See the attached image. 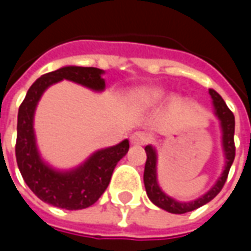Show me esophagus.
Here are the masks:
<instances>
[{
	"label": "esophagus",
	"mask_w": 251,
	"mask_h": 251,
	"mask_svg": "<svg viewBox=\"0 0 251 251\" xmlns=\"http://www.w3.org/2000/svg\"><path fill=\"white\" fill-rule=\"evenodd\" d=\"M149 141V136L145 131H134L130 136V142L133 145H145Z\"/></svg>",
	"instance_id": "1"
}]
</instances>
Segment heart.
Instances as JSON below:
<instances>
[{
  "mask_svg": "<svg viewBox=\"0 0 251 251\" xmlns=\"http://www.w3.org/2000/svg\"><path fill=\"white\" fill-rule=\"evenodd\" d=\"M164 97V90L161 87H156V86H147L140 90H137L134 99L136 102L142 107H149L156 104L160 99Z\"/></svg>",
  "mask_w": 251,
  "mask_h": 251,
  "instance_id": "heart-1",
  "label": "heart"
}]
</instances>
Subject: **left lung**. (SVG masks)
<instances>
[{
  "instance_id": "8db88e82",
  "label": "left lung",
  "mask_w": 251,
  "mask_h": 251,
  "mask_svg": "<svg viewBox=\"0 0 251 251\" xmlns=\"http://www.w3.org/2000/svg\"><path fill=\"white\" fill-rule=\"evenodd\" d=\"M208 93L212 99L214 106V114L219 120L222 131V149L225 154V167L222 171L221 176L218 177L215 184L212 185L205 194L199 196L198 199L191 201H179V200L171 198L160 188L157 181V152L152 145L145 147L147 152V163H145V171H144V184L147 189L148 198L151 199L153 204H156L160 208L168 211L171 214H185L189 211H194L201 205L207 204L208 201L215 198L221 192L223 185L226 183L227 175L231 168L232 161L235 157V145H234V130H235V118L230 109L227 107L226 102L223 100L219 94L215 90L210 88Z\"/></svg>"
}]
</instances>
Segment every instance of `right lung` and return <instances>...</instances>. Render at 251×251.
<instances>
[{"instance_id":"1","label":"right lung","mask_w":251,"mask_h":251,"mask_svg":"<svg viewBox=\"0 0 251 251\" xmlns=\"http://www.w3.org/2000/svg\"><path fill=\"white\" fill-rule=\"evenodd\" d=\"M103 70L95 67L66 66L39 77L28 90L19 109L16 158L20 172L32 192L48 204L64 210H82L93 205L103 194L115 165L129 151V140L103 148L75 168L56 169L41 157L36 144L35 111L47 88L62 80L102 93L106 83Z\"/></svg>"}]
</instances>
